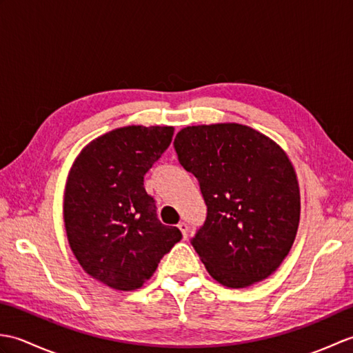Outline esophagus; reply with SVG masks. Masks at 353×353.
<instances>
[{
    "label": "esophagus",
    "mask_w": 353,
    "mask_h": 353,
    "mask_svg": "<svg viewBox=\"0 0 353 353\" xmlns=\"http://www.w3.org/2000/svg\"><path fill=\"white\" fill-rule=\"evenodd\" d=\"M179 229L182 230V235H183V238H188V234H190V226H188V224H186L185 221L179 223Z\"/></svg>",
    "instance_id": "34e87169"
}]
</instances>
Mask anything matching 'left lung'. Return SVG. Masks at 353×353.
Masks as SVG:
<instances>
[{"label":"left lung","instance_id":"8db88e82","mask_svg":"<svg viewBox=\"0 0 353 353\" xmlns=\"http://www.w3.org/2000/svg\"><path fill=\"white\" fill-rule=\"evenodd\" d=\"M174 148L208 208L191 244L228 288L265 279L287 256L301 219L294 168L283 150L247 125L185 127Z\"/></svg>","mask_w":353,"mask_h":353}]
</instances>
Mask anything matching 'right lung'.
I'll return each mask as SVG.
<instances>
[{
  "mask_svg": "<svg viewBox=\"0 0 353 353\" xmlns=\"http://www.w3.org/2000/svg\"><path fill=\"white\" fill-rule=\"evenodd\" d=\"M172 127L129 125L86 145L65 190L71 250L94 279L130 291L152 277L182 232L157 219L144 176L171 144Z\"/></svg>",
  "mask_w": 353,
  "mask_h": 353,
  "instance_id": "add662e5",
  "label": "right lung"
}]
</instances>
